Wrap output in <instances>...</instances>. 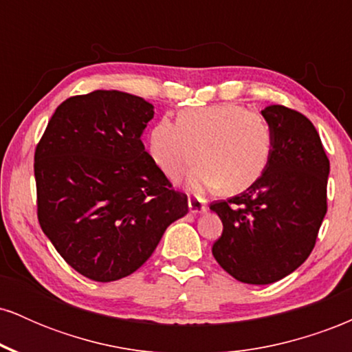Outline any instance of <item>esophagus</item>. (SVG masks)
Returning a JSON list of instances; mask_svg holds the SVG:
<instances>
[{"instance_id":"1","label":"esophagus","mask_w":352,"mask_h":352,"mask_svg":"<svg viewBox=\"0 0 352 352\" xmlns=\"http://www.w3.org/2000/svg\"><path fill=\"white\" fill-rule=\"evenodd\" d=\"M188 208L192 213H204L207 212V205H205V200L200 199V197H190L188 199Z\"/></svg>"}]
</instances>
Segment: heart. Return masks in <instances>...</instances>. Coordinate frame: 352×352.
I'll return each instance as SVG.
<instances>
[{"instance_id":"1","label":"heart","mask_w":352,"mask_h":352,"mask_svg":"<svg viewBox=\"0 0 352 352\" xmlns=\"http://www.w3.org/2000/svg\"><path fill=\"white\" fill-rule=\"evenodd\" d=\"M200 157L188 175L192 190L217 188L241 192L263 175L272 157L273 137L268 120L235 102L185 109L179 119L162 117L148 135L153 162L177 180Z\"/></svg>"}]
</instances>
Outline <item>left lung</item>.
I'll list each match as a JSON object with an SVG mask.
<instances>
[{"label": "left lung", "instance_id": "obj_1", "mask_svg": "<svg viewBox=\"0 0 352 352\" xmlns=\"http://www.w3.org/2000/svg\"><path fill=\"white\" fill-rule=\"evenodd\" d=\"M261 116L273 137L268 167L240 195L210 205L223 223L213 256L248 285H270L305 263L328 210L329 159L314 125L280 104Z\"/></svg>", "mask_w": 352, "mask_h": 352}]
</instances>
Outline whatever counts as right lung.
<instances>
[{"label":"right lung","mask_w":352,"mask_h":352,"mask_svg":"<svg viewBox=\"0 0 352 352\" xmlns=\"http://www.w3.org/2000/svg\"><path fill=\"white\" fill-rule=\"evenodd\" d=\"M153 106L120 91L59 104L36 145L38 220L71 268L89 280L129 276L151 258L187 195L140 140Z\"/></svg>","instance_id":"add662e5"}]
</instances>
